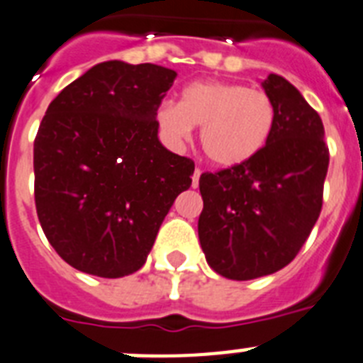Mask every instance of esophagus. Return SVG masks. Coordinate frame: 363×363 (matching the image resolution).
Here are the masks:
<instances>
[{
    "label": "esophagus",
    "mask_w": 363,
    "mask_h": 363,
    "mask_svg": "<svg viewBox=\"0 0 363 363\" xmlns=\"http://www.w3.org/2000/svg\"><path fill=\"white\" fill-rule=\"evenodd\" d=\"M200 176L201 169H196V171H194V176H192V187H198V185H200Z\"/></svg>",
    "instance_id": "esophagus-1"
}]
</instances>
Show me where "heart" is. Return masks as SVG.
I'll return each instance as SVG.
<instances>
[{
  "instance_id": "1",
  "label": "heart",
  "mask_w": 363,
  "mask_h": 363,
  "mask_svg": "<svg viewBox=\"0 0 363 363\" xmlns=\"http://www.w3.org/2000/svg\"><path fill=\"white\" fill-rule=\"evenodd\" d=\"M162 129L174 140H187L192 127H201V147L218 167H238L267 145L277 108L269 94L247 85L225 82L192 83L178 104L158 111Z\"/></svg>"
}]
</instances>
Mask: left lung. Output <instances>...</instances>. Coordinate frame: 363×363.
<instances>
[{
    "label": "left lung",
    "instance_id": "obj_1",
    "mask_svg": "<svg viewBox=\"0 0 363 363\" xmlns=\"http://www.w3.org/2000/svg\"><path fill=\"white\" fill-rule=\"evenodd\" d=\"M262 85L277 108L267 145L243 165L200 176L201 249L229 280L289 265L322 211L329 149L318 112L278 74Z\"/></svg>",
    "mask_w": 363,
    "mask_h": 363
}]
</instances>
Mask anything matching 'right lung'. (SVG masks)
Instances as JSON below:
<instances>
[{"label":"right lung","instance_id":"add662e5","mask_svg":"<svg viewBox=\"0 0 363 363\" xmlns=\"http://www.w3.org/2000/svg\"><path fill=\"white\" fill-rule=\"evenodd\" d=\"M176 72L104 62L50 101L34 140V200L54 251L101 278L145 264L194 162L167 150L156 121Z\"/></svg>","mask_w":363,"mask_h":363}]
</instances>
